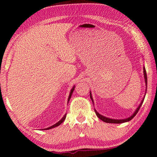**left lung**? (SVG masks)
Returning <instances> with one entry per match:
<instances>
[{
    "instance_id": "1",
    "label": "left lung",
    "mask_w": 157,
    "mask_h": 157,
    "mask_svg": "<svg viewBox=\"0 0 157 157\" xmlns=\"http://www.w3.org/2000/svg\"><path fill=\"white\" fill-rule=\"evenodd\" d=\"M144 78H145V83H146V92H145V95L144 97V98H143L142 100H141L140 105H138V107L136 108V110H135L134 113H132V115H131L130 117H129L128 118H126V119H111V118H108V117H104V116L101 115V114L98 113V111H96L95 109H94V112H95L97 117L99 118L100 119H101L102 121H103L104 122H106V123H113V124H121V123H124V122H127V121H130V120H132L133 118L135 117V116L136 115L137 113H138V112L139 111V109H140V106L142 105L143 102H144V98H145V96H146V90H147V74H146V68H145V67L144 66ZM90 98L91 100H92V102H93V105H94V100H93V98H92V92H91L90 91Z\"/></svg>"
}]
</instances>
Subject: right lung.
<instances>
[{
    "instance_id": "add662e5",
    "label": "right lung",
    "mask_w": 157,
    "mask_h": 157,
    "mask_svg": "<svg viewBox=\"0 0 157 157\" xmlns=\"http://www.w3.org/2000/svg\"><path fill=\"white\" fill-rule=\"evenodd\" d=\"M74 89H75V85H74V86H73V88L71 89V92H70L69 97H68V100H67V103H68L69 100H70V99H71V95H72V94H73V91H74ZM65 118H66V113H65V115H64V117H63V118H62V119H61L60 120H59V121H58V122H57V123H56V124H54V125L51 126V127H47V128H46V129H52V128H54V127H57V126H59V124H61L63 123L64 121H65Z\"/></svg>"
}]
</instances>
